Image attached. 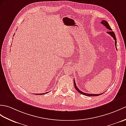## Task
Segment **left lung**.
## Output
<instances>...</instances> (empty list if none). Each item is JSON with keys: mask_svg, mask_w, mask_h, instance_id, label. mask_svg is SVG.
Wrapping results in <instances>:
<instances>
[{"mask_svg": "<svg viewBox=\"0 0 126 126\" xmlns=\"http://www.w3.org/2000/svg\"><path fill=\"white\" fill-rule=\"evenodd\" d=\"M101 23L102 25H104V26H105V27H106V28L107 29H108V30H110V32H107V33H108V34H109L111 36H112V37H113V39H114V40H115V48H116V49H117V47H116V36H115V35L114 33L113 32H112V28H111L110 27V25H109V23H108V22H107L106 21H105V20H102L101 22ZM74 86H75V87L76 90L79 93H80V94H83V95H86V96H98V95H101V94H102V93H100V94H90V93H84V92H82V91H81L80 90H79V89H78V87H77V86H76V84L75 79H74Z\"/></svg>", "mask_w": 126, "mask_h": 126, "instance_id": "left-lung-1", "label": "left lung"}]
</instances>
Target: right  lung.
<instances>
[{"label": "right lung", "mask_w": 126, "mask_h": 126, "mask_svg": "<svg viewBox=\"0 0 126 126\" xmlns=\"http://www.w3.org/2000/svg\"><path fill=\"white\" fill-rule=\"evenodd\" d=\"M48 92H46V93H41V94H37V95H38V94H40V95H42V94H46V93H47Z\"/></svg>", "instance_id": "right-lung-1"}]
</instances>
